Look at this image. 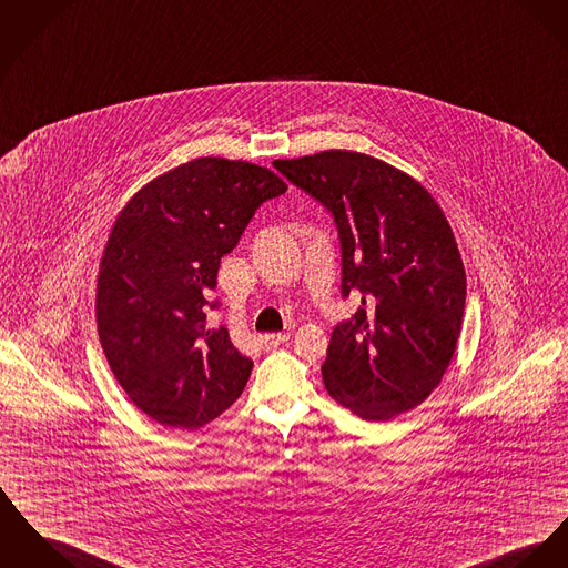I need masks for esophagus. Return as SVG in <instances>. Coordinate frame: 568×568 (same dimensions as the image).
Listing matches in <instances>:
<instances>
[{
    "mask_svg": "<svg viewBox=\"0 0 568 568\" xmlns=\"http://www.w3.org/2000/svg\"><path fill=\"white\" fill-rule=\"evenodd\" d=\"M288 341V336L286 334H265V336H261L258 342H261V346L263 348H277L280 344H284V342Z\"/></svg>",
    "mask_w": 568,
    "mask_h": 568,
    "instance_id": "obj_1",
    "label": "esophagus"
}]
</instances>
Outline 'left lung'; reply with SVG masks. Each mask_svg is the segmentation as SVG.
Here are the masks:
<instances>
[{
	"label": "left lung",
	"mask_w": 568,
	"mask_h": 568,
	"mask_svg": "<svg viewBox=\"0 0 568 568\" xmlns=\"http://www.w3.org/2000/svg\"><path fill=\"white\" fill-rule=\"evenodd\" d=\"M334 217L341 293L362 305L341 321L321 366L332 398L385 422L417 407L453 359L465 271L439 204L405 172L359 152L273 161Z\"/></svg>",
	"instance_id": "left-lung-1"
}]
</instances>
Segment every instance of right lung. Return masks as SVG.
I'll return each instance as SVG.
<instances>
[{"mask_svg": "<svg viewBox=\"0 0 568 568\" xmlns=\"http://www.w3.org/2000/svg\"><path fill=\"white\" fill-rule=\"evenodd\" d=\"M288 190L271 170L202 156L154 179L122 209L97 288L110 368L154 422L200 428L241 396L254 362L211 323L222 258L256 211Z\"/></svg>", "mask_w": 568, "mask_h": 568, "instance_id": "1", "label": "right lung"}]
</instances>
